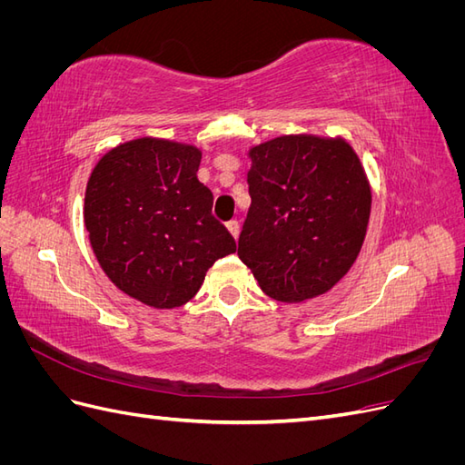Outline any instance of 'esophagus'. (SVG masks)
<instances>
[{"label":"esophagus","mask_w":465,"mask_h":465,"mask_svg":"<svg viewBox=\"0 0 465 465\" xmlns=\"http://www.w3.org/2000/svg\"><path fill=\"white\" fill-rule=\"evenodd\" d=\"M227 229H229V232H231L234 238H238V232H241V223H238V221H229V223H227Z\"/></svg>","instance_id":"34e87169"}]
</instances>
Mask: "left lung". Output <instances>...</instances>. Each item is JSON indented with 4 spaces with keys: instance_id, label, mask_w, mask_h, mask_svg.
I'll list each match as a JSON object with an SVG mask.
<instances>
[{
    "instance_id": "1",
    "label": "left lung",
    "mask_w": 465,
    "mask_h": 465,
    "mask_svg": "<svg viewBox=\"0 0 465 465\" xmlns=\"http://www.w3.org/2000/svg\"><path fill=\"white\" fill-rule=\"evenodd\" d=\"M252 205L238 258L281 302L328 292L355 263L372 193L343 137L279 135L250 147Z\"/></svg>"
}]
</instances>
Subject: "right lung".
Instances as JSON below:
<instances>
[{
	"label": "right lung",
	"instance_id": "add662e5",
	"mask_svg": "<svg viewBox=\"0 0 465 465\" xmlns=\"http://www.w3.org/2000/svg\"><path fill=\"white\" fill-rule=\"evenodd\" d=\"M202 151L139 137L104 153L85 190L83 219L106 277L151 308H176L200 291L219 258L236 252L211 215L213 193L195 176Z\"/></svg>",
	"mask_w": 465,
	"mask_h": 465
}]
</instances>
